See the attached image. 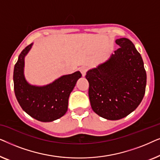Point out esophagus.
I'll use <instances>...</instances> for the list:
<instances>
[{"label":"esophagus","instance_id":"esophagus-1","mask_svg":"<svg viewBox=\"0 0 160 160\" xmlns=\"http://www.w3.org/2000/svg\"><path fill=\"white\" fill-rule=\"evenodd\" d=\"M87 67H82L80 68V71L81 73H82V76H85V75H86V73H87Z\"/></svg>","mask_w":160,"mask_h":160}]
</instances>
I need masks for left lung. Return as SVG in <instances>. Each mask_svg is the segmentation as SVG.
Listing matches in <instances>:
<instances>
[{
  "label": "left lung",
  "mask_w": 160,
  "mask_h": 160,
  "mask_svg": "<svg viewBox=\"0 0 160 160\" xmlns=\"http://www.w3.org/2000/svg\"><path fill=\"white\" fill-rule=\"evenodd\" d=\"M116 43L119 49L86 75L92 108L108 120L121 119L135 111L146 86L143 59L132 41L122 38Z\"/></svg>",
  "instance_id": "obj_1"
}]
</instances>
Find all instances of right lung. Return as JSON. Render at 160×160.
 <instances>
[{
	"label": "right lung",
	"mask_w": 160,
	"mask_h": 160,
	"mask_svg": "<svg viewBox=\"0 0 160 160\" xmlns=\"http://www.w3.org/2000/svg\"><path fill=\"white\" fill-rule=\"evenodd\" d=\"M33 43L25 47L19 54L14 69V89L21 108L28 115L43 122L60 119L68 111V98L78 78L79 71L57 78L43 86L32 85L28 82L24 74L25 58Z\"/></svg>",
	"instance_id": "add662e5"
}]
</instances>
